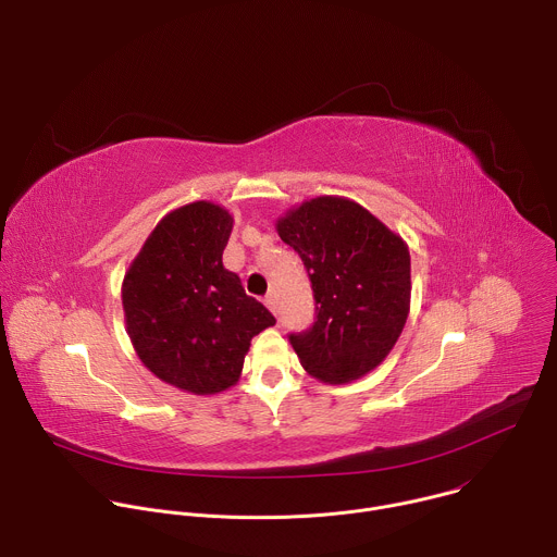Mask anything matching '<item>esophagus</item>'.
<instances>
[{
  "mask_svg": "<svg viewBox=\"0 0 557 557\" xmlns=\"http://www.w3.org/2000/svg\"><path fill=\"white\" fill-rule=\"evenodd\" d=\"M264 304H267V308H269L273 314H277V301H275L273 293H269V295L264 297Z\"/></svg>",
  "mask_w": 557,
  "mask_h": 557,
  "instance_id": "1",
  "label": "esophagus"
}]
</instances>
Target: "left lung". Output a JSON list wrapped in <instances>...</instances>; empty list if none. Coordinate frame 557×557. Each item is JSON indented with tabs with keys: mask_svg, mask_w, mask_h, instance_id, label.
I'll return each mask as SVG.
<instances>
[{
	"mask_svg": "<svg viewBox=\"0 0 557 557\" xmlns=\"http://www.w3.org/2000/svg\"><path fill=\"white\" fill-rule=\"evenodd\" d=\"M275 228L299 253L317 301L312 329L290 335L301 368L331 385L366 376L408 322V243L344 196L304 200L280 215Z\"/></svg>",
	"mask_w": 557,
	"mask_h": 557,
	"instance_id": "1",
	"label": "left lung"
}]
</instances>
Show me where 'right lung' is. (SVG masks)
Wrapping results in <instances>:
<instances>
[{"label":"right lung","mask_w":557,"mask_h":557,"mask_svg":"<svg viewBox=\"0 0 557 557\" xmlns=\"http://www.w3.org/2000/svg\"><path fill=\"white\" fill-rule=\"evenodd\" d=\"M233 215L209 200L183 205L153 226L125 271V329L140 363L189 394L237 383L251 339L275 317L222 267Z\"/></svg>","instance_id":"1"}]
</instances>
